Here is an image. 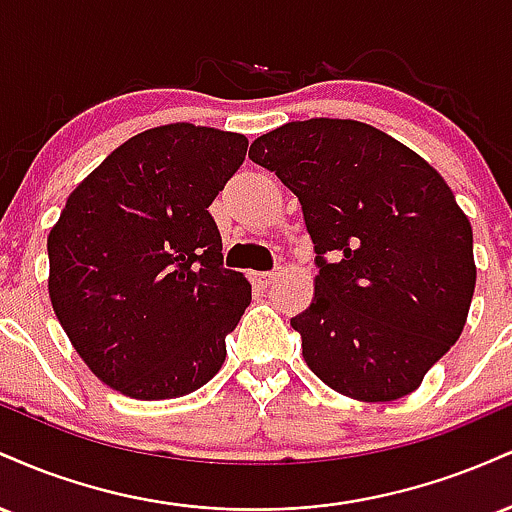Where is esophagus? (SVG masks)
Instances as JSON below:
<instances>
[{
  "label": "esophagus",
  "instance_id": "34e87169",
  "mask_svg": "<svg viewBox=\"0 0 512 512\" xmlns=\"http://www.w3.org/2000/svg\"><path fill=\"white\" fill-rule=\"evenodd\" d=\"M279 269H274V272H252V284L257 286V289H267V286H272L276 279H279Z\"/></svg>",
  "mask_w": 512,
  "mask_h": 512
}]
</instances>
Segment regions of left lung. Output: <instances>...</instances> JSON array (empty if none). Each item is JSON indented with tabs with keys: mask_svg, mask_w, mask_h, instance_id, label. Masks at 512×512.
I'll list each match as a JSON object with an SVG mask.
<instances>
[{
	"mask_svg": "<svg viewBox=\"0 0 512 512\" xmlns=\"http://www.w3.org/2000/svg\"><path fill=\"white\" fill-rule=\"evenodd\" d=\"M298 197L315 248V298L291 317L332 390L392 402L460 339L477 284L472 226L436 168L390 134L315 117L250 146Z\"/></svg>",
	"mask_w": 512,
	"mask_h": 512,
	"instance_id": "left-lung-1",
	"label": "left lung"
}]
</instances>
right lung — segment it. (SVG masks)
Masks as SVG:
<instances>
[{"instance_id":"right-lung-1","label":"right lung","mask_w":512,"mask_h":512,"mask_svg":"<svg viewBox=\"0 0 512 512\" xmlns=\"http://www.w3.org/2000/svg\"><path fill=\"white\" fill-rule=\"evenodd\" d=\"M248 139L187 122L137 134L69 195L48 236L50 301L86 366L132 399L207 385L250 305L209 204Z\"/></svg>"}]
</instances>
